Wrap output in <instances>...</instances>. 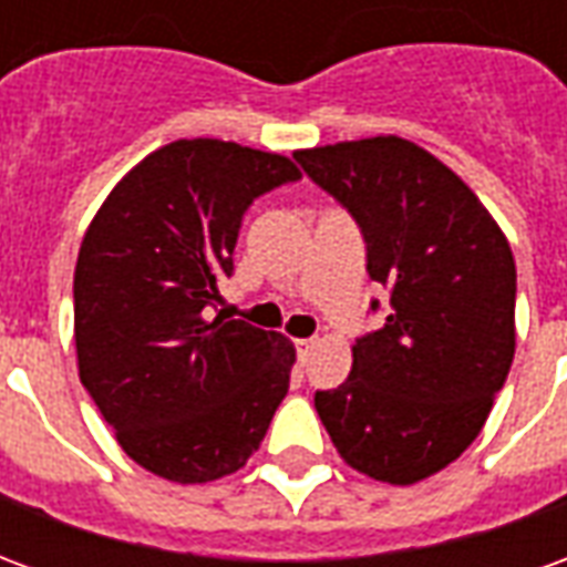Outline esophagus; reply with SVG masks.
<instances>
[{
	"label": "esophagus",
	"instance_id": "esophagus-1",
	"mask_svg": "<svg viewBox=\"0 0 567 567\" xmlns=\"http://www.w3.org/2000/svg\"><path fill=\"white\" fill-rule=\"evenodd\" d=\"M295 346H297V361L303 364V361L312 355V349H316V340H312V337H307V340H297Z\"/></svg>",
	"mask_w": 567,
	"mask_h": 567
}]
</instances>
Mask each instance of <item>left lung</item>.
I'll return each instance as SVG.
<instances>
[{
	"instance_id": "8db88e82",
	"label": "left lung",
	"mask_w": 567,
	"mask_h": 567,
	"mask_svg": "<svg viewBox=\"0 0 567 567\" xmlns=\"http://www.w3.org/2000/svg\"><path fill=\"white\" fill-rule=\"evenodd\" d=\"M352 212L368 272L389 291L380 331L352 346V373L316 410L349 467L413 486L486 425L516 352V264L471 187L401 136L295 151ZM377 307V303H373Z\"/></svg>"
}]
</instances>
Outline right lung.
Listing matches in <instances>:
<instances>
[{
    "instance_id": "add662e5",
    "label": "right lung",
    "mask_w": 567,
    "mask_h": 567,
    "mask_svg": "<svg viewBox=\"0 0 567 567\" xmlns=\"http://www.w3.org/2000/svg\"><path fill=\"white\" fill-rule=\"evenodd\" d=\"M297 178L276 151L169 142L112 187L81 239L79 377L121 450L169 483L239 471L288 394L295 343L212 307L251 199Z\"/></svg>"
}]
</instances>
